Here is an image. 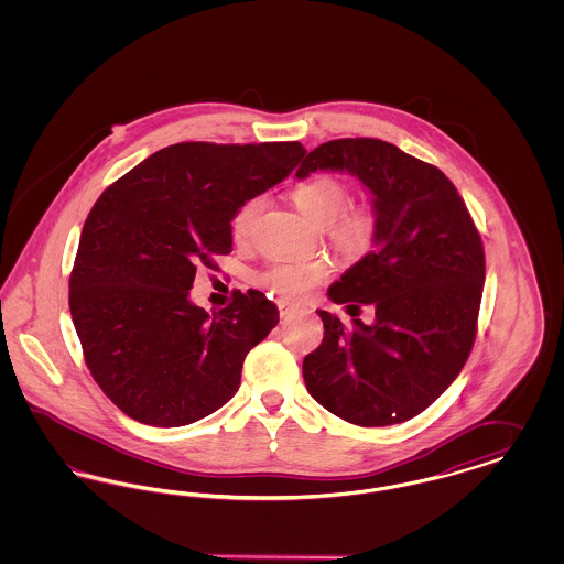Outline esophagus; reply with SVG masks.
Masks as SVG:
<instances>
[{"instance_id": "obj_1", "label": "esophagus", "mask_w": 564, "mask_h": 564, "mask_svg": "<svg viewBox=\"0 0 564 564\" xmlns=\"http://www.w3.org/2000/svg\"><path fill=\"white\" fill-rule=\"evenodd\" d=\"M276 306H279L281 317H288V315H292L295 311V304L288 302V300H279V302H276Z\"/></svg>"}]
</instances>
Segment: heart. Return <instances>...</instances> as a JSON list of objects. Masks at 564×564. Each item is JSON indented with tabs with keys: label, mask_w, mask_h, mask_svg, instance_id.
<instances>
[{
	"label": "heart",
	"mask_w": 564,
	"mask_h": 564,
	"mask_svg": "<svg viewBox=\"0 0 564 564\" xmlns=\"http://www.w3.org/2000/svg\"><path fill=\"white\" fill-rule=\"evenodd\" d=\"M297 209L323 226L327 241L345 256L366 253L378 237L380 215L370 203L349 205V186L334 175H315L300 182L292 189ZM264 207V196L256 194L242 200L232 214L230 230L235 241L245 242L251 237L253 224ZM329 264L323 260L313 262H283L272 264L258 274V283L283 297H304L329 276Z\"/></svg>",
	"instance_id": "obj_1"
}]
</instances>
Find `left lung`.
I'll return each instance as SVG.
<instances>
[{"instance_id":"8db88e82","label":"left lung","mask_w":564,"mask_h":564,"mask_svg":"<svg viewBox=\"0 0 564 564\" xmlns=\"http://www.w3.org/2000/svg\"><path fill=\"white\" fill-rule=\"evenodd\" d=\"M349 171L372 192L380 215L375 249L327 295L372 326L317 311L325 336L304 357L308 393L359 427L398 425L430 408L463 370L478 334L482 237L455 184L393 143L357 137L315 148L295 171Z\"/></svg>"}]
</instances>
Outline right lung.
<instances>
[{"label": "right lung", "mask_w": 564, "mask_h": 564, "mask_svg": "<svg viewBox=\"0 0 564 564\" xmlns=\"http://www.w3.org/2000/svg\"><path fill=\"white\" fill-rule=\"evenodd\" d=\"M297 141L162 148L113 182L82 228L69 311L84 361L127 416L182 427L241 384L247 352L279 323L258 290L232 292L214 317L188 300L198 264L232 251L230 219L292 173Z\"/></svg>", "instance_id": "right-lung-1"}]
</instances>
